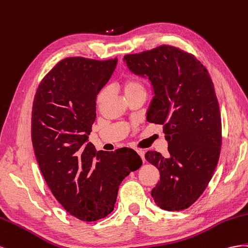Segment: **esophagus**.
<instances>
[{
	"label": "esophagus",
	"instance_id": "1",
	"mask_svg": "<svg viewBox=\"0 0 248 248\" xmlns=\"http://www.w3.org/2000/svg\"><path fill=\"white\" fill-rule=\"evenodd\" d=\"M137 152V154L140 155V157H141V159H142V161L144 162L145 161V158H144V155H145V152L143 151V150H137L136 151Z\"/></svg>",
	"mask_w": 248,
	"mask_h": 248
}]
</instances>
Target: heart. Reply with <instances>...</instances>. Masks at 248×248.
Here are the masks:
<instances>
[{"instance_id":"1","label":"heart","mask_w":248,"mask_h":248,"mask_svg":"<svg viewBox=\"0 0 248 248\" xmlns=\"http://www.w3.org/2000/svg\"><path fill=\"white\" fill-rule=\"evenodd\" d=\"M122 88L124 90V93L126 96V98H131L133 96H136L139 94H146V89L143 82L139 80L138 78L130 77L126 78L122 82ZM106 95H107V90L105 88L102 89L100 93H98L96 96V106L97 108L101 107V105L105 101Z\"/></svg>"}]
</instances>
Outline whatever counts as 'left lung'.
I'll return each instance as SVG.
<instances>
[{
  "label": "left lung",
  "mask_w": 248,
  "mask_h": 248,
  "mask_svg": "<svg viewBox=\"0 0 248 248\" xmlns=\"http://www.w3.org/2000/svg\"><path fill=\"white\" fill-rule=\"evenodd\" d=\"M124 60L134 74L151 80L147 122L163 125L168 141L169 158L145 154L160 171L153 199L166 211L188 209L208 187L220 155L221 116L211 76L194 55L168 45Z\"/></svg>",
  "instance_id": "obj_1"
}]
</instances>
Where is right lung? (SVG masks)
Masks as SVG:
<instances>
[{
  "mask_svg": "<svg viewBox=\"0 0 248 248\" xmlns=\"http://www.w3.org/2000/svg\"><path fill=\"white\" fill-rule=\"evenodd\" d=\"M117 58L60 60L34 96L31 137L36 160L55 199L70 215L96 221L114 208L120 183L142 165L131 148L96 152L87 142L96 118V95Z\"/></svg>",
  "mask_w": 248,
  "mask_h": 248,
  "instance_id": "right-lung-1",
  "label": "right lung"
}]
</instances>
